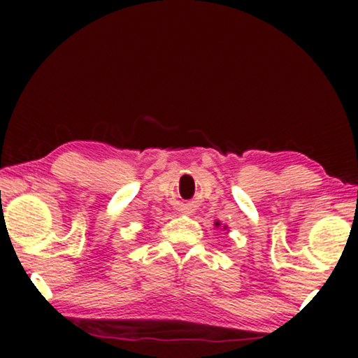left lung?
Instances as JSON below:
<instances>
[{"instance_id": "left-lung-1", "label": "left lung", "mask_w": 358, "mask_h": 358, "mask_svg": "<svg viewBox=\"0 0 358 358\" xmlns=\"http://www.w3.org/2000/svg\"><path fill=\"white\" fill-rule=\"evenodd\" d=\"M217 224H218V223H217Z\"/></svg>"}]
</instances>
